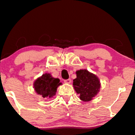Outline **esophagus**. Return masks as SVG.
<instances>
[{
	"label": "esophagus",
	"instance_id": "34e87169",
	"mask_svg": "<svg viewBox=\"0 0 135 135\" xmlns=\"http://www.w3.org/2000/svg\"><path fill=\"white\" fill-rule=\"evenodd\" d=\"M64 82L65 84H70L71 82V79H66V80H64Z\"/></svg>",
	"mask_w": 135,
	"mask_h": 135
}]
</instances>
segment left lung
Segmentation results:
<instances>
[{"label": "left lung", "instance_id": "obj_1", "mask_svg": "<svg viewBox=\"0 0 135 135\" xmlns=\"http://www.w3.org/2000/svg\"><path fill=\"white\" fill-rule=\"evenodd\" d=\"M77 78L73 85L79 97L83 101H90L99 91L100 81L96 75L87 70H80L76 72Z\"/></svg>", "mask_w": 135, "mask_h": 135}]
</instances>
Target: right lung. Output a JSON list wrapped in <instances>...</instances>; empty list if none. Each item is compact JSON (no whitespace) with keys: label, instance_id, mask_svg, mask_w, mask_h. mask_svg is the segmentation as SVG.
<instances>
[{"label":"right lung","instance_id":"1","mask_svg":"<svg viewBox=\"0 0 135 135\" xmlns=\"http://www.w3.org/2000/svg\"><path fill=\"white\" fill-rule=\"evenodd\" d=\"M61 83L59 79L51 77L50 74H43L34 83L35 91L43 98H51L56 94V89Z\"/></svg>","mask_w":135,"mask_h":135}]
</instances>
